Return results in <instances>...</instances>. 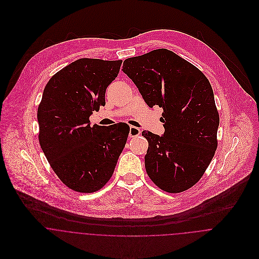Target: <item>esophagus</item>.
Segmentation results:
<instances>
[{"instance_id": "34e87169", "label": "esophagus", "mask_w": 259, "mask_h": 259, "mask_svg": "<svg viewBox=\"0 0 259 259\" xmlns=\"http://www.w3.org/2000/svg\"><path fill=\"white\" fill-rule=\"evenodd\" d=\"M140 135H141V130H140V128H138V127H136V126H133V125L130 126V134H128L130 138L139 137Z\"/></svg>"}]
</instances>
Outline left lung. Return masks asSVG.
Returning <instances> with one entry per match:
<instances>
[{
    "label": "left lung",
    "mask_w": 259,
    "mask_h": 259,
    "mask_svg": "<svg viewBox=\"0 0 259 259\" xmlns=\"http://www.w3.org/2000/svg\"><path fill=\"white\" fill-rule=\"evenodd\" d=\"M122 72L149 108H162L164 134L144 131L145 165L160 189L178 193L203 176L218 148L220 114L209 80L192 64L166 49L128 58Z\"/></svg>",
    "instance_id": "1"
}]
</instances>
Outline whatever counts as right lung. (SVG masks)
I'll return each instance as SVG.
<instances>
[{
    "mask_svg": "<svg viewBox=\"0 0 259 259\" xmlns=\"http://www.w3.org/2000/svg\"><path fill=\"white\" fill-rule=\"evenodd\" d=\"M122 61L79 59L48 81L37 108L38 142L63 184L91 193L110 181L130 126L94 124L90 116L106 105V90Z\"/></svg>",
    "mask_w": 259,
    "mask_h": 259,
    "instance_id": "1",
    "label": "right lung"
}]
</instances>
